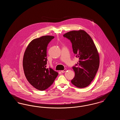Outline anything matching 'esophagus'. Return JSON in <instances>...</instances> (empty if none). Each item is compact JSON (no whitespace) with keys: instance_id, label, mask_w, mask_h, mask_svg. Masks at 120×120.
I'll return each mask as SVG.
<instances>
[{"instance_id":"1","label":"esophagus","mask_w":120,"mask_h":120,"mask_svg":"<svg viewBox=\"0 0 120 120\" xmlns=\"http://www.w3.org/2000/svg\"><path fill=\"white\" fill-rule=\"evenodd\" d=\"M66 71H67V69H64L63 70L61 71V72L62 73H64V72H65Z\"/></svg>"}]
</instances>
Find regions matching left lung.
Listing matches in <instances>:
<instances>
[{"label": "left lung", "instance_id": "1", "mask_svg": "<svg viewBox=\"0 0 120 120\" xmlns=\"http://www.w3.org/2000/svg\"><path fill=\"white\" fill-rule=\"evenodd\" d=\"M70 40L73 51L79 61L72 67L74 78L71 83L79 88L90 85L96 74L99 66V57L91 37L83 30H73L63 35Z\"/></svg>", "mask_w": 120, "mask_h": 120}]
</instances>
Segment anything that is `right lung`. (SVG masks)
Masks as SVG:
<instances>
[{
  "label": "right lung",
  "mask_w": 120,
  "mask_h": 120,
  "mask_svg": "<svg viewBox=\"0 0 120 120\" xmlns=\"http://www.w3.org/2000/svg\"><path fill=\"white\" fill-rule=\"evenodd\" d=\"M54 38L45 35L33 40L24 54L23 67L25 76L32 86L41 91L51 86L58 75L57 72L46 68L47 46Z\"/></svg>",
  "instance_id": "right-lung-1"
}]
</instances>
